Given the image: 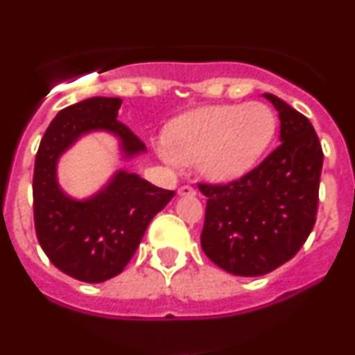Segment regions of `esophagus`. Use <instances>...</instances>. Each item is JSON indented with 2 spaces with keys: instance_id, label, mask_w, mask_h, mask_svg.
Here are the masks:
<instances>
[{
  "instance_id": "esophagus-1",
  "label": "esophagus",
  "mask_w": 355,
  "mask_h": 355,
  "mask_svg": "<svg viewBox=\"0 0 355 355\" xmlns=\"http://www.w3.org/2000/svg\"><path fill=\"white\" fill-rule=\"evenodd\" d=\"M195 193H197V190L190 185H183L178 189V195H180V197H193Z\"/></svg>"
}]
</instances>
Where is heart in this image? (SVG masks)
I'll return each instance as SVG.
<instances>
[{
  "label": "heart",
  "mask_w": 355,
  "mask_h": 355,
  "mask_svg": "<svg viewBox=\"0 0 355 355\" xmlns=\"http://www.w3.org/2000/svg\"><path fill=\"white\" fill-rule=\"evenodd\" d=\"M274 133L275 116L266 105H215L182 116L160 155L172 165L198 164L210 180L229 182L259 162Z\"/></svg>",
  "instance_id": "heart-1"
}]
</instances>
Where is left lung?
Listing matches in <instances>:
<instances>
[{
  "label": "left lung",
  "instance_id": "left-lung-1",
  "mask_svg": "<svg viewBox=\"0 0 355 355\" xmlns=\"http://www.w3.org/2000/svg\"><path fill=\"white\" fill-rule=\"evenodd\" d=\"M280 120V145L254 170L223 185L198 183L207 197L200 243L229 274L259 277L291 260L313 229L324 153L311 121L263 93Z\"/></svg>",
  "mask_w": 355,
  "mask_h": 355
}]
</instances>
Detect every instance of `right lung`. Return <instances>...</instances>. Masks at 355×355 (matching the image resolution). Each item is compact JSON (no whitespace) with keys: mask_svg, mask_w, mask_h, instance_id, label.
<instances>
[{"mask_svg":"<svg viewBox=\"0 0 355 355\" xmlns=\"http://www.w3.org/2000/svg\"><path fill=\"white\" fill-rule=\"evenodd\" d=\"M120 107V98L93 96L61 110L36 153V237L53 266L81 282L98 284L120 274L148 223L175 195L126 170H118L103 189L85 200L61 190L56 177L60 157L87 133H113L120 140L123 158L146 152L144 141L116 120Z\"/></svg>","mask_w":355,"mask_h":355,"instance_id":"obj_1","label":"right lung"}]
</instances>
